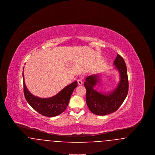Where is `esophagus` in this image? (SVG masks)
Instances as JSON below:
<instances>
[{
	"label": "esophagus",
	"instance_id": "esophagus-1",
	"mask_svg": "<svg viewBox=\"0 0 155 155\" xmlns=\"http://www.w3.org/2000/svg\"><path fill=\"white\" fill-rule=\"evenodd\" d=\"M77 82H78V85H81L82 84V79L81 78H79V79H78V80H77Z\"/></svg>",
	"mask_w": 155,
	"mask_h": 155
}]
</instances>
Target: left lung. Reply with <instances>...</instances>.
Listing matches in <instances>:
<instances>
[{"label": "left lung", "mask_w": 155, "mask_h": 155, "mask_svg": "<svg viewBox=\"0 0 155 155\" xmlns=\"http://www.w3.org/2000/svg\"><path fill=\"white\" fill-rule=\"evenodd\" d=\"M115 68L119 72L120 80L117 88L109 93H101L94 88L99 83L98 74L87 77L84 86L87 90L86 102L89 109L94 114L104 116L117 110L123 103L128 92L127 69L123 58L119 54L114 61Z\"/></svg>", "instance_id": "obj_1"}]
</instances>
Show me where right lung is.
<instances>
[{
  "mask_svg": "<svg viewBox=\"0 0 155 155\" xmlns=\"http://www.w3.org/2000/svg\"><path fill=\"white\" fill-rule=\"evenodd\" d=\"M22 77L24 94L26 101L34 110L46 117L57 116L65 110L74 89L77 86V82L74 81L57 95L48 98H41L30 93L24 82L23 73Z\"/></svg>",
  "mask_w": 155,
  "mask_h": 155,
  "instance_id": "1",
  "label": "right lung"
}]
</instances>
